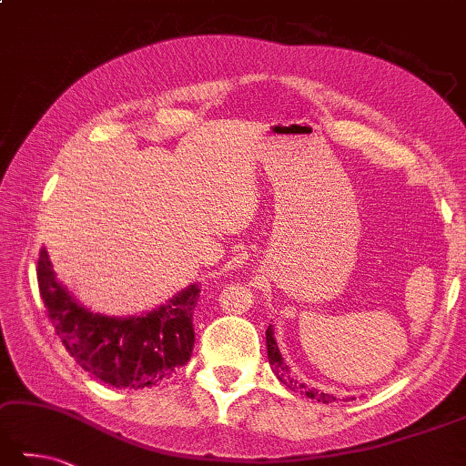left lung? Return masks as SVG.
<instances>
[{
  "mask_svg": "<svg viewBox=\"0 0 466 466\" xmlns=\"http://www.w3.org/2000/svg\"><path fill=\"white\" fill-rule=\"evenodd\" d=\"M266 342H268V359H269V363H271V370H274L278 380L282 381L288 390L298 391V393H302V396H306V398L316 400V401H322V403H332V401L337 400L335 396H330V393L309 390L304 383H300V381L296 380V377L292 375V371L288 370V365L284 363L282 353H279L278 342L274 339V329H271V324H269L268 330H266Z\"/></svg>",
  "mask_w": 466,
  "mask_h": 466,
  "instance_id": "obj_1",
  "label": "left lung"
}]
</instances>
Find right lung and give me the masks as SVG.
Listing matches in <instances>:
<instances>
[{"label":"right lung","mask_w":466,"mask_h":466,"mask_svg":"<svg viewBox=\"0 0 466 466\" xmlns=\"http://www.w3.org/2000/svg\"><path fill=\"white\" fill-rule=\"evenodd\" d=\"M38 289L48 319L65 349L85 371L113 388L144 390L170 380L195 349L192 314L200 298L197 284L144 316L109 319L76 304L56 282L46 249H40Z\"/></svg>","instance_id":"add662e5"}]
</instances>
